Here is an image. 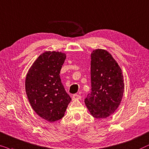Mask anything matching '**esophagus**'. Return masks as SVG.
I'll use <instances>...</instances> for the list:
<instances>
[{"mask_svg": "<svg viewBox=\"0 0 149 149\" xmlns=\"http://www.w3.org/2000/svg\"><path fill=\"white\" fill-rule=\"evenodd\" d=\"M82 98V97L80 95H77V94H74L72 96V100H80Z\"/></svg>", "mask_w": 149, "mask_h": 149, "instance_id": "obj_1", "label": "esophagus"}]
</instances>
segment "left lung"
<instances>
[{
  "label": "left lung",
  "instance_id": "obj_1",
  "mask_svg": "<svg viewBox=\"0 0 149 149\" xmlns=\"http://www.w3.org/2000/svg\"><path fill=\"white\" fill-rule=\"evenodd\" d=\"M91 80V90L85 98V104L93 117H108L118 108L124 92L121 69L108 51H93Z\"/></svg>",
  "mask_w": 149,
  "mask_h": 149
}]
</instances>
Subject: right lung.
I'll return each mask as SVG.
<instances>
[{"label":"right lung","instance_id":"add662e5","mask_svg":"<svg viewBox=\"0 0 149 149\" xmlns=\"http://www.w3.org/2000/svg\"><path fill=\"white\" fill-rule=\"evenodd\" d=\"M65 58L64 53L45 52L35 61L26 77V93L30 104L40 117L49 122L62 118L71 101L59 75Z\"/></svg>","mask_w":149,"mask_h":149}]
</instances>
